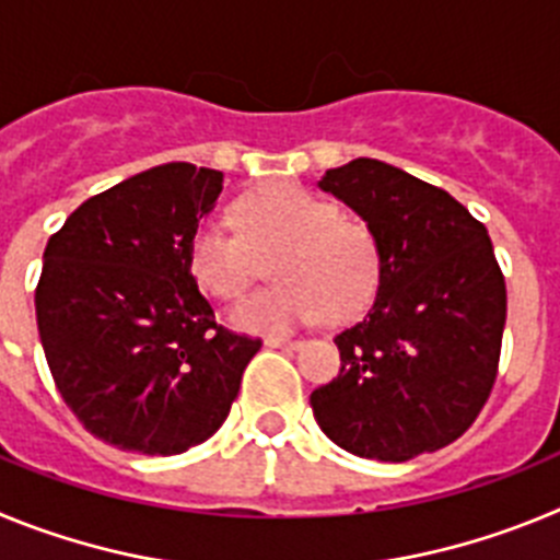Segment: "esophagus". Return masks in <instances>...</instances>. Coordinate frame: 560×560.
I'll return each instance as SVG.
<instances>
[{
	"mask_svg": "<svg viewBox=\"0 0 560 560\" xmlns=\"http://www.w3.org/2000/svg\"><path fill=\"white\" fill-rule=\"evenodd\" d=\"M303 345L300 339H285V336H269L266 339V348H280V350H296Z\"/></svg>",
	"mask_w": 560,
	"mask_h": 560,
	"instance_id": "obj_1",
	"label": "esophagus"
}]
</instances>
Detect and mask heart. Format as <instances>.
I'll return each mask as SVG.
<instances>
[{
	"mask_svg": "<svg viewBox=\"0 0 560 560\" xmlns=\"http://www.w3.org/2000/svg\"><path fill=\"white\" fill-rule=\"evenodd\" d=\"M232 212L237 232L221 221L196 226L187 266L201 291L232 303L255 280L257 257L275 252L269 271L277 283L235 311L241 328L289 330L323 314L348 323L368 308L381 280V246L364 221L291 182L255 187Z\"/></svg>",
	"mask_w": 560,
	"mask_h": 560,
	"instance_id": "1",
	"label": "heart"
}]
</instances>
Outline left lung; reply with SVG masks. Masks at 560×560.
<instances>
[{
  "label": "left lung",
  "instance_id": "1",
  "mask_svg": "<svg viewBox=\"0 0 560 560\" xmlns=\"http://www.w3.org/2000/svg\"><path fill=\"white\" fill-rule=\"evenodd\" d=\"M319 187L353 207L381 246L378 294L336 334L341 368L311 393L345 452L404 463L463 438L497 384L504 275L482 221L446 190L378 160H353Z\"/></svg>",
  "mask_w": 560,
  "mask_h": 560
}]
</instances>
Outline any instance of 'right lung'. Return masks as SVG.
Masks as SVG:
<instances>
[{
	"label": "right lung",
	"instance_id": "obj_1",
	"mask_svg": "<svg viewBox=\"0 0 560 560\" xmlns=\"http://www.w3.org/2000/svg\"><path fill=\"white\" fill-rule=\"evenodd\" d=\"M224 173L167 162L83 201L47 241L36 323L63 404L89 434L182 454L219 432L264 341L215 323L187 244Z\"/></svg>",
	"mask_w": 560,
	"mask_h": 560
}]
</instances>
